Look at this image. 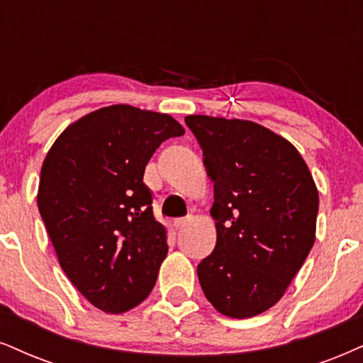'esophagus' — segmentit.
I'll return each mask as SVG.
<instances>
[{"label":"esophagus","mask_w":363,"mask_h":363,"mask_svg":"<svg viewBox=\"0 0 363 363\" xmlns=\"http://www.w3.org/2000/svg\"><path fill=\"white\" fill-rule=\"evenodd\" d=\"M190 223V218H178V220H174V229H183V227H186Z\"/></svg>","instance_id":"obj_1"}]
</instances>
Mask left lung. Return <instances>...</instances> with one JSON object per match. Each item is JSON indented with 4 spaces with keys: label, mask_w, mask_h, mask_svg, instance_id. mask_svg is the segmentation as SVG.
Wrapping results in <instances>:
<instances>
[{
    "label": "left lung",
    "mask_w": 363,
    "mask_h": 363,
    "mask_svg": "<svg viewBox=\"0 0 363 363\" xmlns=\"http://www.w3.org/2000/svg\"><path fill=\"white\" fill-rule=\"evenodd\" d=\"M213 182V252L196 266L222 315L252 318L274 306L315 244L318 189L286 138L245 119L186 116Z\"/></svg>",
    "instance_id": "8db88e82"
}]
</instances>
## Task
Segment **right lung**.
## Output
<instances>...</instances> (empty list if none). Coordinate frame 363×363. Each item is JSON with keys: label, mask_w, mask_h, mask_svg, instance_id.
Returning <instances> with one entry per match:
<instances>
[{"label": "right lung", "mask_w": 363, "mask_h": 363, "mask_svg": "<svg viewBox=\"0 0 363 363\" xmlns=\"http://www.w3.org/2000/svg\"><path fill=\"white\" fill-rule=\"evenodd\" d=\"M172 116L114 104L64 129L40 173L37 203L62 269L91 305L118 315L150 296L168 254L143 174Z\"/></svg>", "instance_id": "obj_1"}]
</instances>
